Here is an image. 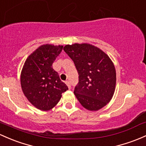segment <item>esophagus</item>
Masks as SVG:
<instances>
[{"instance_id":"1","label":"esophagus","mask_w":146,"mask_h":146,"mask_svg":"<svg viewBox=\"0 0 146 146\" xmlns=\"http://www.w3.org/2000/svg\"><path fill=\"white\" fill-rule=\"evenodd\" d=\"M66 84L67 86L68 87V89H70V82L69 81H66Z\"/></svg>"}]
</instances>
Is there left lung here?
Wrapping results in <instances>:
<instances>
[{
	"mask_svg": "<svg viewBox=\"0 0 146 146\" xmlns=\"http://www.w3.org/2000/svg\"><path fill=\"white\" fill-rule=\"evenodd\" d=\"M64 50L74 62L79 82L74 94L89 111H98L107 105L116 88V73L111 59L99 48L89 44L66 45Z\"/></svg>",
	"mask_w": 146,
	"mask_h": 146,
	"instance_id": "obj_1",
	"label": "left lung"
}]
</instances>
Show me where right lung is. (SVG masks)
Returning a JSON list of instances; mask_svg holds the SVG:
<instances>
[{"instance_id": "1", "label": "right lung", "mask_w": 146, "mask_h": 146, "mask_svg": "<svg viewBox=\"0 0 146 146\" xmlns=\"http://www.w3.org/2000/svg\"><path fill=\"white\" fill-rule=\"evenodd\" d=\"M63 46L44 44L28 56L21 73V85L28 101L38 110L48 111L60 101L68 87L52 68Z\"/></svg>"}]
</instances>
